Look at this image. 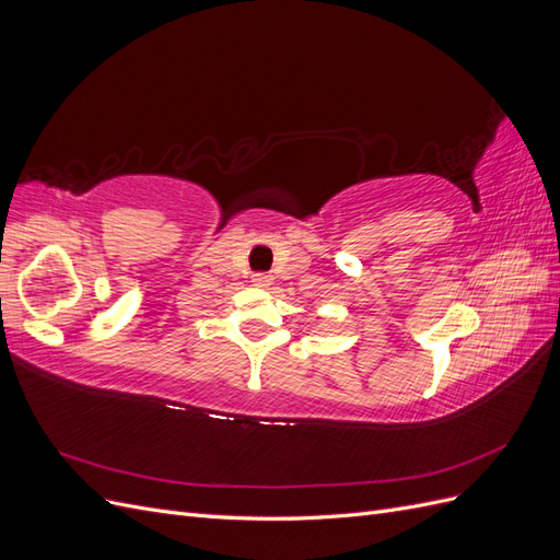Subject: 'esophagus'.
Returning a JSON list of instances; mask_svg holds the SVG:
<instances>
[{"label": "esophagus", "instance_id": "34e87169", "mask_svg": "<svg viewBox=\"0 0 560 560\" xmlns=\"http://www.w3.org/2000/svg\"><path fill=\"white\" fill-rule=\"evenodd\" d=\"M252 282L257 287H268L270 282H273V276H270V273H252Z\"/></svg>", "mask_w": 560, "mask_h": 560}]
</instances>
